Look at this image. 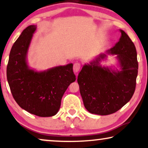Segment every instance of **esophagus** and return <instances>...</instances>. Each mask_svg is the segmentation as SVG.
Segmentation results:
<instances>
[{"instance_id": "34e87169", "label": "esophagus", "mask_w": 148, "mask_h": 148, "mask_svg": "<svg viewBox=\"0 0 148 148\" xmlns=\"http://www.w3.org/2000/svg\"><path fill=\"white\" fill-rule=\"evenodd\" d=\"M81 68V65L78 63H75L73 65V71L75 73H77Z\"/></svg>"}]
</instances>
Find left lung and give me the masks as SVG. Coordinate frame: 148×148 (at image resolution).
<instances>
[{"instance_id":"left-lung-1","label":"left lung","mask_w":148,"mask_h":148,"mask_svg":"<svg viewBox=\"0 0 148 148\" xmlns=\"http://www.w3.org/2000/svg\"><path fill=\"white\" fill-rule=\"evenodd\" d=\"M119 31V41L85 63L78 75L83 104L93 114L106 115L116 112L131 99L136 89L138 72L136 47L123 30ZM108 54L116 55L118 69L100 65Z\"/></svg>"}]
</instances>
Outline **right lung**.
Listing matches in <instances>:
<instances>
[{
	"label": "right lung",
	"mask_w": 148,
	"mask_h": 148,
	"mask_svg": "<svg viewBox=\"0 0 148 148\" xmlns=\"http://www.w3.org/2000/svg\"><path fill=\"white\" fill-rule=\"evenodd\" d=\"M37 25L22 32L12 47L6 68V77L12 95L21 108L39 117L56 115L64 93L76 80L73 63L45 71L32 69L27 54Z\"/></svg>",
	"instance_id": "add662e5"
}]
</instances>
